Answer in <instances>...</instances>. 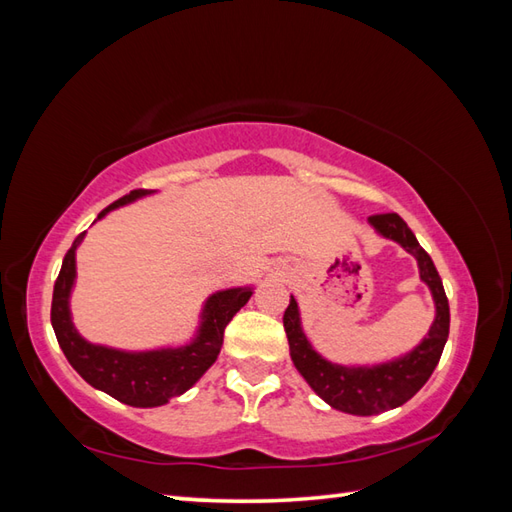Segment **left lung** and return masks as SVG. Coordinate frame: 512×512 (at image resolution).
Segmentation results:
<instances>
[{"label":"left lung","instance_id":"8db88e82","mask_svg":"<svg viewBox=\"0 0 512 512\" xmlns=\"http://www.w3.org/2000/svg\"><path fill=\"white\" fill-rule=\"evenodd\" d=\"M368 224L375 233L397 242L403 251L417 259L419 277L432 292L436 316L427 336L417 347L390 362L373 366H344L329 362L312 347L303 331L299 303L294 296H290V305L283 314L285 336L290 342V355L296 371L331 408L358 414V417H371V414L399 408L417 395L434 373L449 336V303L432 257L423 251L417 237L397 213L371 216Z\"/></svg>","mask_w":512,"mask_h":512}]
</instances>
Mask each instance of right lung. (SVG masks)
Returning a JSON list of instances; mask_svg holds the SVG:
<instances>
[{"instance_id": "add662e5", "label": "right lung", "mask_w": 512, "mask_h": 512, "mask_svg": "<svg viewBox=\"0 0 512 512\" xmlns=\"http://www.w3.org/2000/svg\"><path fill=\"white\" fill-rule=\"evenodd\" d=\"M154 189H135L115 200L106 213L130 205L139 198L152 196ZM87 233H80L67 251L61 272L54 283L52 327L69 364L87 384L133 408H157L170 399L181 397L218 360L224 329L253 296L251 285L213 292L202 305L196 336L181 347H161L150 351H124L93 344L78 334L71 320V290L76 283V251Z\"/></svg>"}]
</instances>
